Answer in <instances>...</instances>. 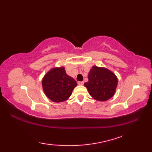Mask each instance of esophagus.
Returning <instances> with one entry per match:
<instances>
[{
    "instance_id": "34e87169",
    "label": "esophagus",
    "mask_w": 152,
    "mask_h": 152,
    "mask_svg": "<svg viewBox=\"0 0 152 152\" xmlns=\"http://www.w3.org/2000/svg\"><path fill=\"white\" fill-rule=\"evenodd\" d=\"M83 83H84V82H78V84L80 85V86L83 85Z\"/></svg>"
}]
</instances>
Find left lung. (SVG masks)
<instances>
[{
  "mask_svg": "<svg viewBox=\"0 0 152 152\" xmlns=\"http://www.w3.org/2000/svg\"><path fill=\"white\" fill-rule=\"evenodd\" d=\"M84 83L90 95L99 101H106L114 95L118 85L115 74L104 68L93 66Z\"/></svg>",
  "mask_w": 152,
  "mask_h": 152,
  "instance_id": "left-lung-1",
  "label": "left lung"
}]
</instances>
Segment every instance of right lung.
Listing matches in <instances>:
<instances>
[{
  "label": "right lung",
  "mask_w": 152,
  "mask_h": 152,
  "mask_svg": "<svg viewBox=\"0 0 152 152\" xmlns=\"http://www.w3.org/2000/svg\"><path fill=\"white\" fill-rule=\"evenodd\" d=\"M76 86V82L67 75L63 67L51 69L42 80L45 94L56 102L66 101Z\"/></svg>",
  "instance_id": "add662e5"
}]
</instances>
